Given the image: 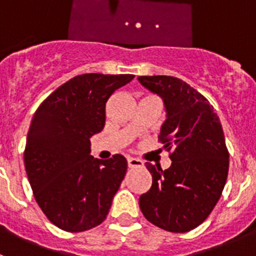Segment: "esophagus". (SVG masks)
Segmentation results:
<instances>
[{"label":"esophagus","mask_w":256,"mask_h":256,"mask_svg":"<svg viewBox=\"0 0 256 256\" xmlns=\"http://www.w3.org/2000/svg\"><path fill=\"white\" fill-rule=\"evenodd\" d=\"M126 162H128L130 168H142L144 166V162L140 159H136V158H128Z\"/></svg>","instance_id":"34e87169"}]
</instances>
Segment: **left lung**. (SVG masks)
<instances>
[{"mask_svg": "<svg viewBox=\"0 0 256 256\" xmlns=\"http://www.w3.org/2000/svg\"><path fill=\"white\" fill-rule=\"evenodd\" d=\"M142 86L162 97L166 120L159 141L170 168L146 162L152 186L140 198L142 214L162 230L183 234L209 216L224 188L230 152L216 110L184 80L170 76H140Z\"/></svg>", "mask_w": 256, "mask_h": 256, "instance_id": "obj_1", "label": "left lung"}]
</instances>
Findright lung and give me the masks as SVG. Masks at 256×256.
Returning a JSON list of instances; mask_svg holds the SVG:
<instances>
[{
  "instance_id": "obj_1",
  "label": "right lung",
  "mask_w": 256,
  "mask_h": 256,
  "mask_svg": "<svg viewBox=\"0 0 256 256\" xmlns=\"http://www.w3.org/2000/svg\"><path fill=\"white\" fill-rule=\"evenodd\" d=\"M133 74L76 76L52 92L32 119L24 164L37 204L66 232L101 224L126 172V160L91 155V137L105 126L106 102Z\"/></svg>"
}]
</instances>
